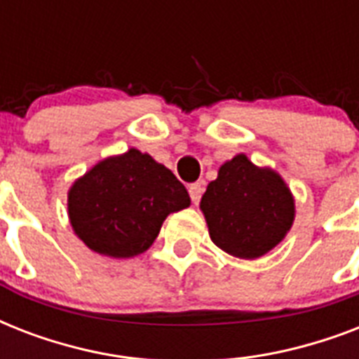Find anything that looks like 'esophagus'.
Wrapping results in <instances>:
<instances>
[{
    "label": "esophagus",
    "mask_w": 359,
    "mask_h": 359,
    "mask_svg": "<svg viewBox=\"0 0 359 359\" xmlns=\"http://www.w3.org/2000/svg\"><path fill=\"white\" fill-rule=\"evenodd\" d=\"M203 182H194V184H190V188H188V191H190V197L191 201H194V205H197L199 203V199H201L203 196Z\"/></svg>",
    "instance_id": "1"
}]
</instances>
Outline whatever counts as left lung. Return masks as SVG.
<instances>
[{
	"label": "left lung",
	"mask_w": 359,
	"mask_h": 359,
	"mask_svg": "<svg viewBox=\"0 0 359 359\" xmlns=\"http://www.w3.org/2000/svg\"><path fill=\"white\" fill-rule=\"evenodd\" d=\"M208 235L238 259H259L273 250L294 224L292 191L272 168L236 154L218 169L199 203Z\"/></svg>",
	"instance_id": "8db88e82"
}]
</instances>
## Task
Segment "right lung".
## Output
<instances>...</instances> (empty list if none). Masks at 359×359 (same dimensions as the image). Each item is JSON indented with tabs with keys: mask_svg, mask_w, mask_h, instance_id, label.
I'll return each mask as SVG.
<instances>
[{
	"mask_svg": "<svg viewBox=\"0 0 359 359\" xmlns=\"http://www.w3.org/2000/svg\"><path fill=\"white\" fill-rule=\"evenodd\" d=\"M67 207L74 235L89 250L130 259L151 248L169 214L190 207V196L165 165L132 147L76 179Z\"/></svg>",
	"mask_w": 359,
	"mask_h": 359,
	"instance_id": "right-lung-1",
	"label": "right lung"
}]
</instances>
